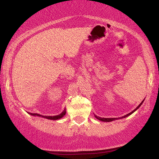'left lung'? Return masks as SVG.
<instances>
[{
    "instance_id": "1",
    "label": "left lung",
    "mask_w": 159,
    "mask_h": 159,
    "mask_svg": "<svg viewBox=\"0 0 159 159\" xmlns=\"http://www.w3.org/2000/svg\"><path fill=\"white\" fill-rule=\"evenodd\" d=\"M144 101H145V99H144L143 101H142V102L139 104L138 106L137 107V108L136 109H134L133 111H132L131 112V113H128V114H127V115H124V116H123V117H118V118H103V117H98V116H97V115H95V114H94V116H95V117L96 118V119H98V120H99V121H104V122H111V121H115V120H117V119H123V118H125V117H128V116H129L130 115H131L132 113H133L134 111H135L136 110H137L139 107H141V105L143 104V102Z\"/></svg>"
}]
</instances>
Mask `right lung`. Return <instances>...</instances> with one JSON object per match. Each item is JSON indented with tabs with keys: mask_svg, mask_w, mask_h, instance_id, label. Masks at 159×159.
<instances>
[{
	"mask_svg": "<svg viewBox=\"0 0 159 159\" xmlns=\"http://www.w3.org/2000/svg\"><path fill=\"white\" fill-rule=\"evenodd\" d=\"M66 109L65 108L63 111H62L60 114L57 115H55V116H44V115H40V114H38V113H29V112H28V113L32 115V116L41 117H44V118H46V119H50V120H57V119H60L63 117L64 115H66Z\"/></svg>",
	"mask_w": 159,
	"mask_h": 159,
	"instance_id": "add662e5",
	"label": "right lung"
}]
</instances>
